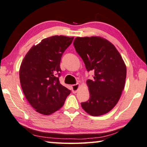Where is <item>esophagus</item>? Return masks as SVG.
<instances>
[{
  "label": "esophagus",
  "instance_id": "34e87169",
  "mask_svg": "<svg viewBox=\"0 0 147 147\" xmlns=\"http://www.w3.org/2000/svg\"><path fill=\"white\" fill-rule=\"evenodd\" d=\"M79 88H80V84H75V85L72 86V89H73V93H77V91H78Z\"/></svg>",
  "mask_w": 147,
  "mask_h": 147
}]
</instances>
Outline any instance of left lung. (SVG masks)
I'll use <instances>...</instances> for the list:
<instances>
[{"instance_id": "left-lung-1", "label": "left lung", "mask_w": 147, "mask_h": 147, "mask_svg": "<svg viewBox=\"0 0 147 147\" xmlns=\"http://www.w3.org/2000/svg\"><path fill=\"white\" fill-rule=\"evenodd\" d=\"M74 46L88 71L94 72L93 78L86 82L90 97L82 107L90 115H104L120 99L125 85V63L115 47L102 37H77Z\"/></svg>"}]
</instances>
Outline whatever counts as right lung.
<instances>
[{
	"instance_id": "obj_1",
	"label": "right lung",
	"mask_w": 147,
	"mask_h": 147,
	"mask_svg": "<svg viewBox=\"0 0 147 147\" xmlns=\"http://www.w3.org/2000/svg\"><path fill=\"white\" fill-rule=\"evenodd\" d=\"M74 38L53 36L43 39L26 53L19 69L23 93L37 112L49 115L63 106L71 91L59 83L62 54Z\"/></svg>"
}]
</instances>
